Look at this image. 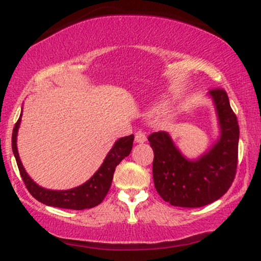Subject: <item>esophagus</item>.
<instances>
[{"label":"esophagus","instance_id":"34e87169","mask_svg":"<svg viewBox=\"0 0 261 261\" xmlns=\"http://www.w3.org/2000/svg\"><path fill=\"white\" fill-rule=\"evenodd\" d=\"M146 140H147V137H146L144 132L139 130L135 133V142H138V144H144Z\"/></svg>","mask_w":261,"mask_h":261}]
</instances>
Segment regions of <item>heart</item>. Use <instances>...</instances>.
<instances>
[{
    "mask_svg": "<svg viewBox=\"0 0 261 261\" xmlns=\"http://www.w3.org/2000/svg\"><path fill=\"white\" fill-rule=\"evenodd\" d=\"M167 110H169V103L163 102V103H159L156 107H154L153 112H154L155 114H164V113H166Z\"/></svg>",
    "mask_w": 261,
    "mask_h": 261,
    "instance_id": "heart-1",
    "label": "heart"
}]
</instances>
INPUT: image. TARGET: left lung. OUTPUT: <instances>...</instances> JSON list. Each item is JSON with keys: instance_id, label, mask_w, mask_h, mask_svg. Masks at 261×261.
<instances>
[{"instance_id": "left-lung-1", "label": "left lung", "mask_w": 261, "mask_h": 261, "mask_svg": "<svg viewBox=\"0 0 261 261\" xmlns=\"http://www.w3.org/2000/svg\"><path fill=\"white\" fill-rule=\"evenodd\" d=\"M215 106L220 137L209 151L188 159L166 132L148 137L154 152L153 180L165 202L183 208H199L222 197L233 183L238 165L239 124L223 89L209 91Z\"/></svg>"}]
</instances>
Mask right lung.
<instances>
[{
  "label": "right lung",
  "mask_w": 261,
  "mask_h": 261,
  "mask_svg": "<svg viewBox=\"0 0 261 261\" xmlns=\"http://www.w3.org/2000/svg\"><path fill=\"white\" fill-rule=\"evenodd\" d=\"M21 116H22V113H21L19 120H17L13 129L12 148L20 174L30 194L39 202L49 206H57V208L83 210L98 205L105 199L106 195L108 194L114 172H115V167L121 163V160L129 155L132 147H133L134 135L132 134L129 137L119 139L107 154L99 169L85 183L80 185V187L69 189V190H49V189H45L38 185L28 176L20 160L16 140L17 130H19L21 123Z\"/></svg>",
  "instance_id": "1"
}]
</instances>
